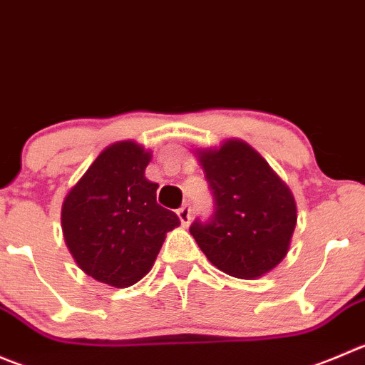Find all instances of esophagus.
I'll return each instance as SVG.
<instances>
[{"mask_svg":"<svg viewBox=\"0 0 365 365\" xmlns=\"http://www.w3.org/2000/svg\"><path fill=\"white\" fill-rule=\"evenodd\" d=\"M176 214H178L180 221H182L183 226H189L190 215H192V210H190L189 205H183V207H180L178 210H176Z\"/></svg>","mask_w":365,"mask_h":365,"instance_id":"esophagus-1","label":"esophagus"}]
</instances>
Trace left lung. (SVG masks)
I'll use <instances>...</instances> for the list:
<instances>
[{"label": "left lung", "instance_id": "left-lung-1", "mask_svg": "<svg viewBox=\"0 0 365 365\" xmlns=\"http://www.w3.org/2000/svg\"><path fill=\"white\" fill-rule=\"evenodd\" d=\"M214 214L190 225L208 260L230 277L257 278L287 255L296 228V203L289 187L242 140L201 151Z\"/></svg>", "mask_w": 365, "mask_h": 365}]
</instances>
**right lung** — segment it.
<instances>
[{"label":"right lung","instance_id":"1","mask_svg":"<svg viewBox=\"0 0 365 365\" xmlns=\"http://www.w3.org/2000/svg\"><path fill=\"white\" fill-rule=\"evenodd\" d=\"M151 155L126 140L108 146L62 205L63 239L88 277L112 287L137 284L153 265L165 233L180 225L157 203L144 171Z\"/></svg>","mask_w":365,"mask_h":365}]
</instances>
